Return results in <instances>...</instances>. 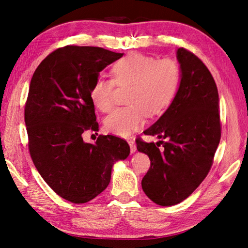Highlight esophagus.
Returning <instances> with one entry per match:
<instances>
[{
	"label": "esophagus",
	"mask_w": 248,
	"mask_h": 248,
	"mask_svg": "<svg viewBox=\"0 0 248 248\" xmlns=\"http://www.w3.org/2000/svg\"><path fill=\"white\" fill-rule=\"evenodd\" d=\"M128 144H129V146H130V151H131V154H134V152L136 151V145H135V141H134V140H128Z\"/></svg>",
	"instance_id": "obj_1"
}]
</instances>
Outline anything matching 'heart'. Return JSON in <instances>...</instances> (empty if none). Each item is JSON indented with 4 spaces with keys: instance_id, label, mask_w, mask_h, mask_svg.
Here are the masks:
<instances>
[{
    "instance_id": "b5f03b06",
    "label": "heart",
    "mask_w": 248,
    "mask_h": 248,
    "mask_svg": "<svg viewBox=\"0 0 248 248\" xmlns=\"http://www.w3.org/2000/svg\"><path fill=\"white\" fill-rule=\"evenodd\" d=\"M113 80L97 78L89 96L101 112H109L114 105V89L131 86L127 101L130 105L113 110L104 119L108 133L128 138L143 127L147 113L157 115L170 107L181 83L179 65L170 59L157 60L151 55L132 53L112 67Z\"/></svg>"
}]
</instances>
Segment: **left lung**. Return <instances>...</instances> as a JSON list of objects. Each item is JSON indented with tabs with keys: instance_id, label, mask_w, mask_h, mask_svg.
Listing matches in <instances>:
<instances>
[{
	"instance_id": "obj_1",
	"label": "left lung",
	"mask_w": 248,
	"mask_h": 248,
	"mask_svg": "<svg viewBox=\"0 0 248 248\" xmlns=\"http://www.w3.org/2000/svg\"><path fill=\"white\" fill-rule=\"evenodd\" d=\"M177 60L181 71L177 96L144 131L166 141L155 145L136 140L138 150L148 155L151 163L141 187L149 199L163 207L183 202L199 186L212 166L220 140L218 92L212 75L186 49L177 50ZM159 143L165 147L162 151Z\"/></svg>"
}]
</instances>
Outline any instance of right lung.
<instances>
[{"instance_id":"obj_1","label":"right lung","mask_w":248,"mask_h":248,"mask_svg":"<svg viewBox=\"0 0 248 248\" xmlns=\"http://www.w3.org/2000/svg\"><path fill=\"white\" fill-rule=\"evenodd\" d=\"M123 55L67 46L46 56L31 80L24 119L31 160L48 186L70 202L97 197L108 187L113 165L130 155L127 141L116 136L99 135L94 144L82 138L87 130L99 131L91 87Z\"/></svg>"}]
</instances>
